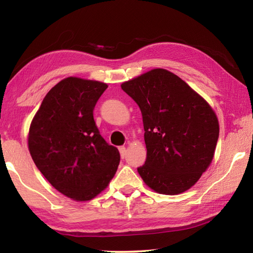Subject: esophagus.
I'll use <instances>...</instances> for the list:
<instances>
[{
  "label": "esophagus",
  "instance_id": "esophagus-1",
  "mask_svg": "<svg viewBox=\"0 0 253 253\" xmlns=\"http://www.w3.org/2000/svg\"><path fill=\"white\" fill-rule=\"evenodd\" d=\"M118 149H119V153H121L122 158H125L126 153H127L126 147H125V146H121V147H118Z\"/></svg>",
  "mask_w": 253,
  "mask_h": 253
}]
</instances>
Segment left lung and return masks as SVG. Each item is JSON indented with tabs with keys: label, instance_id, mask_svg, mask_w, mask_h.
Masks as SVG:
<instances>
[{
	"label": "left lung",
	"instance_id": "obj_1",
	"mask_svg": "<svg viewBox=\"0 0 253 253\" xmlns=\"http://www.w3.org/2000/svg\"><path fill=\"white\" fill-rule=\"evenodd\" d=\"M143 116L146 162L137 169L160 194L190 190L209 169L219 138V121L209 102L166 69H152L122 84Z\"/></svg>",
	"mask_w": 253,
	"mask_h": 253
}]
</instances>
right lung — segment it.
I'll return each instance as SVG.
<instances>
[{"label":"right lung","instance_id":"right-lung-1","mask_svg":"<svg viewBox=\"0 0 253 253\" xmlns=\"http://www.w3.org/2000/svg\"><path fill=\"white\" fill-rule=\"evenodd\" d=\"M108 84L68 77L46 93L28 135L31 157L51 185L84 202L100 194L117 172L119 152L93 121V108Z\"/></svg>","mask_w":253,"mask_h":253}]
</instances>
